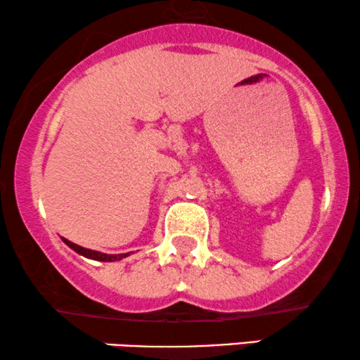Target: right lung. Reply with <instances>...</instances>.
I'll return each instance as SVG.
<instances>
[{
  "label": "right lung",
  "instance_id": "obj_1",
  "mask_svg": "<svg viewBox=\"0 0 360 360\" xmlns=\"http://www.w3.org/2000/svg\"><path fill=\"white\" fill-rule=\"evenodd\" d=\"M63 241L66 243L69 248H72L74 251H76V253L86 256V258L96 259V261H119V259L125 258V256H129V253H124V255H105V253H101V251L82 248V246H79V245H76V243L66 240V238H63Z\"/></svg>",
  "mask_w": 360,
  "mask_h": 360
}]
</instances>
